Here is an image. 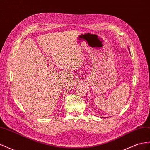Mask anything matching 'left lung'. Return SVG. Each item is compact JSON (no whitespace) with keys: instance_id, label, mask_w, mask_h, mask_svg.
Here are the masks:
<instances>
[{"instance_id":"left-lung-1","label":"left lung","mask_w":150,"mask_h":150,"mask_svg":"<svg viewBox=\"0 0 150 150\" xmlns=\"http://www.w3.org/2000/svg\"><path fill=\"white\" fill-rule=\"evenodd\" d=\"M128 49H129V47H128ZM129 52H130V51H129Z\"/></svg>"}]
</instances>
